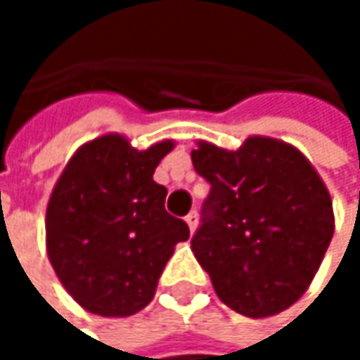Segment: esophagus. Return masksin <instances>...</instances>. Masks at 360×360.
<instances>
[{
    "label": "esophagus",
    "mask_w": 360,
    "mask_h": 360,
    "mask_svg": "<svg viewBox=\"0 0 360 360\" xmlns=\"http://www.w3.org/2000/svg\"><path fill=\"white\" fill-rule=\"evenodd\" d=\"M185 223H187L189 231L193 233V231H195V225H198V214H195V210H193V212H189V214L185 217Z\"/></svg>",
    "instance_id": "34e87169"
}]
</instances>
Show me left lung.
I'll list each match as a JSON object with an SVG mask.
<instances>
[{"label":"left lung","instance_id":"8db88e82","mask_svg":"<svg viewBox=\"0 0 360 360\" xmlns=\"http://www.w3.org/2000/svg\"><path fill=\"white\" fill-rule=\"evenodd\" d=\"M198 175L210 183L191 250L217 296L252 319L292 307L311 285L333 236V208L307 156L252 135L238 150L198 141Z\"/></svg>","mask_w":360,"mask_h":360}]
</instances>
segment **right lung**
<instances>
[{"label":"right lung","instance_id":"add662e5","mask_svg":"<svg viewBox=\"0 0 360 360\" xmlns=\"http://www.w3.org/2000/svg\"><path fill=\"white\" fill-rule=\"evenodd\" d=\"M173 139L135 150L108 133L83 143L47 202L45 246L66 292L89 313L129 317L150 304L185 221L165 210L167 187L154 181Z\"/></svg>","mask_w":360,"mask_h":360}]
</instances>
